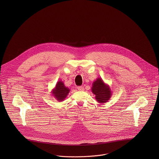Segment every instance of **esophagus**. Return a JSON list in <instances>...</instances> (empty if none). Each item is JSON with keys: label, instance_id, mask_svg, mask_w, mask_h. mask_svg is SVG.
Wrapping results in <instances>:
<instances>
[{"label": "esophagus", "instance_id": "34e87169", "mask_svg": "<svg viewBox=\"0 0 159 159\" xmlns=\"http://www.w3.org/2000/svg\"><path fill=\"white\" fill-rule=\"evenodd\" d=\"M77 88H78V91H84V87H83V86H78V87Z\"/></svg>", "mask_w": 159, "mask_h": 159}]
</instances>
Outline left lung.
<instances>
[{
    "instance_id": "8db88e82",
    "label": "left lung",
    "mask_w": 159,
    "mask_h": 159,
    "mask_svg": "<svg viewBox=\"0 0 159 159\" xmlns=\"http://www.w3.org/2000/svg\"><path fill=\"white\" fill-rule=\"evenodd\" d=\"M92 92L95 95V98L98 103L107 102L112 95L110 86L104 83L101 78H98L92 83Z\"/></svg>"
}]
</instances>
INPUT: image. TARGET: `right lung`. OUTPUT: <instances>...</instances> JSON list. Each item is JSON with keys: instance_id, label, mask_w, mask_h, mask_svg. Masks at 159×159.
<instances>
[{"instance_id": "add662e5", "label": "right lung", "mask_w": 159, "mask_h": 159, "mask_svg": "<svg viewBox=\"0 0 159 159\" xmlns=\"http://www.w3.org/2000/svg\"><path fill=\"white\" fill-rule=\"evenodd\" d=\"M70 91V89L64 85V83L62 81H59L57 82L55 88L52 89L51 92L53 97L59 102H61L66 99Z\"/></svg>"}]
</instances>
